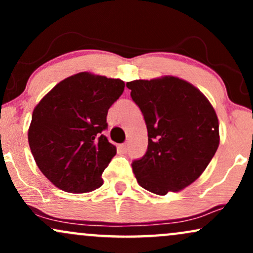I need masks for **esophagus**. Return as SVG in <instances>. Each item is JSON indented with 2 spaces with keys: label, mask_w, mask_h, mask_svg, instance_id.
Returning a JSON list of instances; mask_svg holds the SVG:
<instances>
[{
  "label": "esophagus",
  "mask_w": 253,
  "mask_h": 253,
  "mask_svg": "<svg viewBox=\"0 0 253 253\" xmlns=\"http://www.w3.org/2000/svg\"><path fill=\"white\" fill-rule=\"evenodd\" d=\"M119 149H120L121 152H127V150H128V144L125 143V144L119 145Z\"/></svg>",
  "instance_id": "1"
}]
</instances>
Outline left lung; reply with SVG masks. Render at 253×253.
<instances>
[{"label":"left lung","mask_w":253,"mask_h":253,"mask_svg":"<svg viewBox=\"0 0 253 253\" xmlns=\"http://www.w3.org/2000/svg\"><path fill=\"white\" fill-rule=\"evenodd\" d=\"M143 113L149 145L133 161L136 181L144 189L167 195L195 182L219 147V121L207 97L178 77L127 82Z\"/></svg>","instance_id":"obj_1"}]
</instances>
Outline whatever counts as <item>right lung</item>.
Masks as SVG:
<instances>
[{
    "mask_svg": "<svg viewBox=\"0 0 253 253\" xmlns=\"http://www.w3.org/2000/svg\"><path fill=\"white\" fill-rule=\"evenodd\" d=\"M125 83L90 72L62 81L32 114L28 143L46 178L68 193H89L103 184L102 172L117 147L102 134L107 114Z\"/></svg>",
    "mask_w": 253,
    "mask_h": 253,
    "instance_id": "right-lung-1",
    "label": "right lung"
}]
</instances>
